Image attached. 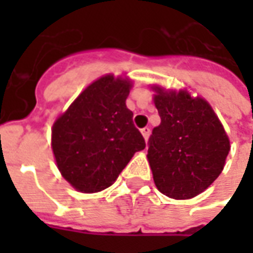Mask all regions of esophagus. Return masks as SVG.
<instances>
[{"label": "esophagus", "instance_id": "34e87169", "mask_svg": "<svg viewBox=\"0 0 253 253\" xmlns=\"http://www.w3.org/2000/svg\"><path fill=\"white\" fill-rule=\"evenodd\" d=\"M141 134H142L143 139L148 142L149 135H150V128H149V127H145V128H142V130H141Z\"/></svg>", "mask_w": 253, "mask_h": 253}]
</instances>
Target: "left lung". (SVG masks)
I'll use <instances>...</instances> for the list:
<instances>
[{"instance_id": "8db88e82", "label": "left lung", "mask_w": 253, "mask_h": 253, "mask_svg": "<svg viewBox=\"0 0 253 253\" xmlns=\"http://www.w3.org/2000/svg\"><path fill=\"white\" fill-rule=\"evenodd\" d=\"M161 123L149 141L148 161L157 190L172 199L195 198L221 175L230 139L209 101L188 89L152 85Z\"/></svg>"}]
</instances>
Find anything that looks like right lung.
<instances>
[{
    "label": "right lung",
    "instance_id": "right-lung-1",
    "mask_svg": "<svg viewBox=\"0 0 253 253\" xmlns=\"http://www.w3.org/2000/svg\"><path fill=\"white\" fill-rule=\"evenodd\" d=\"M131 88L127 76L105 74L89 84L54 122L55 164L74 190L93 194L108 188L132 156L145 149L126 107Z\"/></svg>",
    "mask_w": 253,
    "mask_h": 253
}]
</instances>
